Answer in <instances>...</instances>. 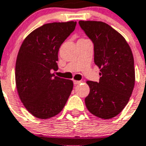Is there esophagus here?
Here are the masks:
<instances>
[{
    "label": "esophagus",
    "mask_w": 146,
    "mask_h": 146,
    "mask_svg": "<svg viewBox=\"0 0 146 146\" xmlns=\"http://www.w3.org/2000/svg\"><path fill=\"white\" fill-rule=\"evenodd\" d=\"M81 81H80V80H73V84H75V85H77V84H80Z\"/></svg>",
    "instance_id": "1"
}]
</instances>
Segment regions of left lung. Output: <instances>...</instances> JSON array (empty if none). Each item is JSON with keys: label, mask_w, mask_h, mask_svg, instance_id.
Segmentation results:
<instances>
[{"label": "left lung", "mask_w": 146, "mask_h": 146, "mask_svg": "<svg viewBox=\"0 0 146 146\" xmlns=\"http://www.w3.org/2000/svg\"><path fill=\"white\" fill-rule=\"evenodd\" d=\"M94 44V62L100 69L99 82L87 81V108L100 118L117 116L128 104L135 86L134 58L121 35L102 21H80Z\"/></svg>", "instance_id": "8db88e82"}]
</instances>
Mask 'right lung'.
Listing matches in <instances>:
<instances>
[{
  "label": "right lung",
  "mask_w": 146,
  "mask_h": 146,
  "mask_svg": "<svg viewBox=\"0 0 146 146\" xmlns=\"http://www.w3.org/2000/svg\"><path fill=\"white\" fill-rule=\"evenodd\" d=\"M76 21L43 25L25 38L18 52L15 81L24 106L35 117L46 119L64 108L73 90L70 80L55 76L58 52L76 28Z\"/></svg>",
  "instance_id": "right-lung-1"
}]
</instances>
